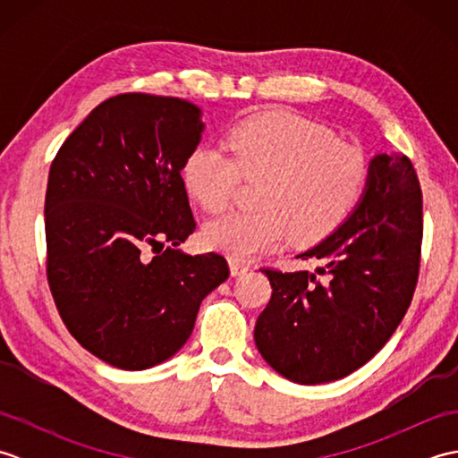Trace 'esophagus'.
I'll return each instance as SVG.
<instances>
[{"mask_svg": "<svg viewBox=\"0 0 458 458\" xmlns=\"http://www.w3.org/2000/svg\"><path fill=\"white\" fill-rule=\"evenodd\" d=\"M228 264H230V274L232 276H242V274H246V271H250V264H246V261H240V259L232 258Z\"/></svg>", "mask_w": 458, "mask_h": 458, "instance_id": "1", "label": "esophagus"}]
</instances>
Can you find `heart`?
Here are the masks:
<instances>
[{
  "label": "heart",
  "instance_id": "heart-1",
  "mask_svg": "<svg viewBox=\"0 0 458 458\" xmlns=\"http://www.w3.org/2000/svg\"><path fill=\"white\" fill-rule=\"evenodd\" d=\"M232 154L199 143L182 165L189 192L208 212L234 199L240 181H261L254 212H230L207 224V246L234 259L276 250L291 238L310 246L352 216L369 184L362 149L293 114H266L242 123L230 138Z\"/></svg>",
  "mask_w": 458,
  "mask_h": 458
}]
</instances>
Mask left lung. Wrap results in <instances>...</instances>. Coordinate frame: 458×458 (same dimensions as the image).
<instances>
[{
  "instance_id": "1",
  "label": "left lung",
  "mask_w": 458,
  "mask_h": 458,
  "mask_svg": "<svg viewBox=\"0 0 458 458\" xmlns=\"http://www.w3.org/2000/svg\"><path fill=\"white\" fill-rule=\"evenodd\" d=\"M421 238L423 197L411 161L376 155L352 216L297 256L325 266L315 274L261 269L274 291L254 330L259 354L303 386L335 382L364 366L411 303Z\"/></svg>"
}]
</instances>
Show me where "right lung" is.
<instances>
[{
    "label": "right lung",
    "instance_id": "add662e5",
    "mask_svg": "<svg viewBox=\"0 0 458 458\" xmlns=\"http://www.w3.org/2000/svg\"><path fill=\"white\" fill-rule=\"evenodd\" d=\"M202 130L187 100L118 94L53 159L48 287L68 333L106 364L145 369L179 352L202 299L230 276L214 251L177 250L197 228L181 171Z\"/></svg>",
    "mask_w": 458,
    "mask_h": 458
}]
</instances>
